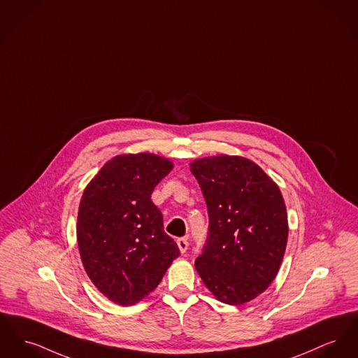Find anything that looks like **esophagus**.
I'll return each mask as SVG.
<instances>
[{"instance_id":"34e87169","label":"esophagus","mask_w":358,"mask_h":358,"mask_svg":"<svg viewBox=\"0 0 358 358\" xmlns=\"http://www.w3.org/2000/svg\"><path fill=\"white\" fill-rule=\"evenodd\" d=\"M177 245H178L180 252H185L188 250L189 242H188V239H187V238H178V239H177Z\"/></svg>"}]
</instances>
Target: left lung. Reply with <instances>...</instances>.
Listing matches in <instances>:
<instances>
[{"label":"left lung","mask_w":358,"mask_h":358,"mask_svg":"<svg viewBox=\"0 0 358 358\" xmlns=\"http://www.w3.org/2000/svg\"><path fill=\"white\" fill-rule=\"evenodd\" d=\"M208 210V235L194 265L223 303L239 306L262 294L281 265L288 216L281 192L242 157L217 155L192 165Z\"/></svg>","instance_id":"8db88e82"}]
</instances>
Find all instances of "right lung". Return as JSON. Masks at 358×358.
I'll return each mask as SVG.
<instances>
[{"mask_svg": "<svg viewBox=\"0 0 358 358\" xmlns=\"http://www.w3.org/2000/svg\"><path fill=\"white\" fill-rule=\"evenodd\" d=\"M171 169L154 154L119 155L84 190L77 219L81 259L92 282L116 304L141 301L180 255L151 201Z\"/></svg>", "mask_w": 358, "mask_h": 358, "instance_id": "add662e5", "label": "right lung"}]
</instances>
